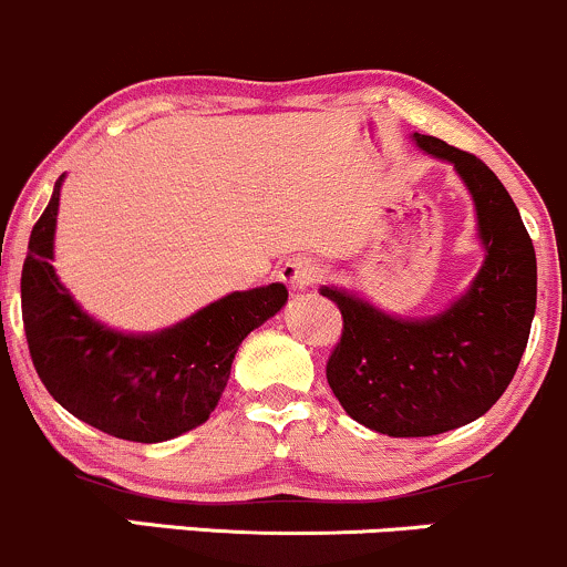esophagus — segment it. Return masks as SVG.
Wrapping results in <instances>:
<instances>
[{
  "mask_svg": "<svg viewBox=\"0 0 567 567\" xmlns=\"http://www.w3.org/2000/svg\"><path fill=\"white\" fill-rule=\"evenodd\" d=\"M320 275H322L320 264H317L315 258H306V256L288 258V261L282 264V269H279V279H282L290 290L311 288V285L320 279Z\"/></svg>",
  "mask_w": 567,
  "mask_h": 567,
  "instance_id": "obj_1",
  "label": "esophagus"
}]
</instances>
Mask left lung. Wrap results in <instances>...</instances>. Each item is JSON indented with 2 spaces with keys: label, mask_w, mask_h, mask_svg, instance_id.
<instances>
[{
  "label": "left lung",
  "mask_w": 567,
  "mask_h": 567,
  "mask_svg": "<svg viewBox=\"0 0 567 567\" xmlns=\"http://www.w3.org/2000/svg\"><path fill=\"white\" fill-rule=\"evenodd\" d=\"M413 138L470 186L487 256L470 292L432 320H396L322 288L343 317L330 389L351 419L389 437H432L487 413L517 373L536 311V250L496 173L432 135Z\"/></svg>",
  "instance_id": "8db88e82"
}]
</instances>
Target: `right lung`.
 <instances>
[{
    "mask_svg": "<svg viewBox=\"0 0 567 567\" xmlns=\"http://www.w3.org/2000/svg\"><path fill=\"white\" fill-rule=\"evenodd\" d=\"M53 199L31 229L21 275L23 330L48 392L84 424L130 442H165L205 424L250 330L288 301L279 282L231 292L154 336H125L87 317L58 282Z\"/></svg>",
    "mask_w": 567,
    "mask_h": 567,
    "instance_id": "right-lung-1",
    "label": "right lung"
}]
</instances>
